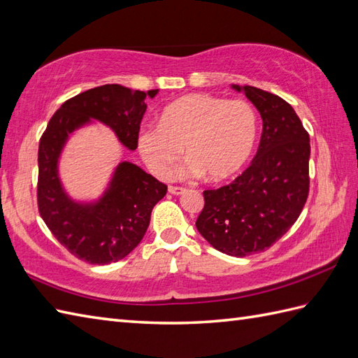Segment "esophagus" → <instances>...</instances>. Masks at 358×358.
Listing matches in <instances>:
<instances>
[{
  "mask_svg": "<svg viewBox=\"0 0 358 358\" xmlns=\"http://www.w3.org/2000/svg\"><path fill=\"white\" fill-rule=\"evenodd\" d=\"M169 193H170V194H174V196H180V194L185 193V188L170 185V187H169Z\"/></svg>",
  "mask_w": 358,
  "mask_h": 358,
  "instance_id": "obj_1",
  "label": "esophagus"
}]
</instances>
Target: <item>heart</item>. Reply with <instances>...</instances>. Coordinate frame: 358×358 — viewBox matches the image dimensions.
I'll return each instance as SVG.
<instances>
[{"label":"heart","mask_w":358,"mask_h":358,"mask_svg":"<svg viewBox=\"0 0 358 358\" xmlns=\"http://www.w3.org/2000/svg\"><path fill=\"white\" fill-rule=\"evenodd\" d=\"M259 120L245 100L189 94L165 106L159 124L138 134V150L149 169L167 178L185 149L188 176L219 184L238 174L257 145Z\"/></svg>","instance_id":"b5f03b06"}]
</instances>
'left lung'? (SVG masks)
<instances>
[{"instance_id":"left-lung-1","label":"left lung","mask_w":358,"mask_h":358,"mask_svg":"<svg viewBox=\"0 0 358 358\" xmlns=\"http://www.w3.org/2000/svg\"><path fill=\"white\" fill-rule=\"evenodd\" d=\"M258 109L263 134L255 158L232 184L203 191L196 228L231 257L263 252L298 220L307 202L310 136L289 103L255 86L232 85Z\"/></svg>"}]
</instances>
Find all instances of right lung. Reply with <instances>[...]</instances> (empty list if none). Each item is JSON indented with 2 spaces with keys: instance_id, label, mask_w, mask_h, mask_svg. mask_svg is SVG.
<instances>
[{
  "instance_id": "obj_1",
  "label": "right lung",
  "mask_w": 358,
  "mask_h": 358,
  "mask_svg": "<svg viewBox=\"0 0 358 358\" xmlns=\"http://www.w3.org/2000/svg\"><path fill=\"white\" fill-rule=\"evenodd\" d=\"M159 90L134 91L121 85H103L66 100L43 132L38 152V206L42 220L60 245L90 264L117 263L132 252L149 228L153 206L167 194V185L138 165L120 162L103 194L90 202L66 193L59 161L76 130L108 126L127 150L138 147L145 99Z\"/></svg>"
}]
</instances>
